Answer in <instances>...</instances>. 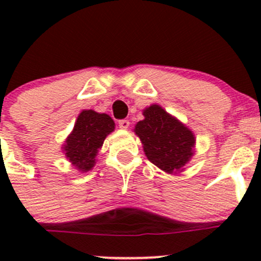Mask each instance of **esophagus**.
<instances>
[{
    "instance_id": "1",
    "label": "esophagus",
    "mask_w": 261,
    "mask_h": 261,
    "mask_svg": "<svg viewBox=\"0 0 261 261\" xmlns=\"http://www.w3.org/2000/svg\"><path fill=\"white\" fill-rule=\"evenodd\" d=\"M118 126H120V128H122V130H127L128 126H130V121H128V120H120V121H118Z\"/></svg>"
}]
</instances>
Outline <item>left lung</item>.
<instances>
[{"label": "left lung", "instance_id": "8db88e82", "mask_svg": "<svg viewBox=\"0 0 261 261\" xmlns=\"http://www.w3.org/2000/svg\"><path fill=\"white\" fill-rule=\"evenodd\" d=\"M144 120L134 133L143 144L146 158L168 174H177L194 155L196 136L177 117L154 103L143 110Z\"/></svg>", "mask_w": 261, "mask_h": 261}]
</instances>
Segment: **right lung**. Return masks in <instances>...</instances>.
<instances>
[{
  "label": "right lung",
  "mask_w": 261,
  "mask_h": 261,
  "mask_svg": "<svg viewBox=\"0 0 261 261\" xmlns=\"http://www.w3.org/2000/svg\"><path fill=\"white\" fill-rule=\"evenodd\" d=\"M114 130L115 122L109 115L83 110L62 147L65 158L78 172H89L96 165V156L105 139Z\"/></svg>",
  "instance_id": "1"
}]
</instances>
